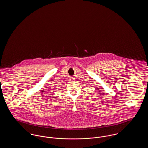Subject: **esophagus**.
I'll use <instances>...</instances> for the list:
<instances>
[{"mask_svg": "<svg viewBox=\"0 0 148 148\" xmlns=\"http://www.w3.org/2000/svg\"><path fill=\"white\" fill-rule=\"evenodd\" d=\"M69 82H71V83L73 82V79H72V78H71V79H69Z\"/></svg>", "mask_w": 148, "mask_h": 148, "instance_id": "1", "label": "esophagus"}]
</instances>
